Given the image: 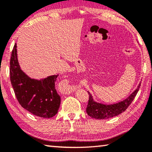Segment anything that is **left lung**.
<instances>
[{"label":"left lung","mask_w":152,"mask_h":152,"mask_svg":"<svg viewBox=\"0 0 152 152\" xmlns=\"http://www.w3.org/2000/svg\"><path fill=\"white\" fill-rule=\"evenodd\" d=\"M141 82L138 84L137 88L133 91L127 99L117 103L106 104L100 103L95 101L92 94L88 92L89 101L86 107V113L90 117L96 119H106L113 117L117 116L121 113L124 112L132 103L133 99L139 91Z\"/></svg>","instance_id":"obj_1"}]
</instances>
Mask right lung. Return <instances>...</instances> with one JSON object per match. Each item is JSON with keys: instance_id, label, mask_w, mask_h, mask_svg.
<instances>
[{"instance_id": "add662e5", "label": "right lung", "mask_w": 152, "mask_h": 152, "mask_svg": "<svg viewBox=\"0 0 152 152\" xmlns=\"http://www.w3.org/2000/svg\"><path fill=\"white\" fill-rule=\"evenodd\" d=\"M58 74L40 80L31 78L19 66L17 44L10 61V78L19 104L35 116L51 118L57 114L61 99L55 88Z\"/></svg>"}]
</instances>
